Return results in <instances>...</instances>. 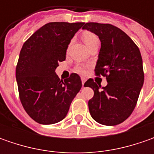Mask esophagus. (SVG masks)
I'll return each instance as SVG.
<instances>
[{"label": "esophagus", "instance_id": "34e87169", "mask_svg": "<svg viewBox=\"0 0 154 154\" xmlns=\"http://www.w3.org/2000/svg\"><path fill=\"white\" fill-rule=\"evenodd\" d=\"M81 81H82V86H84V84H85V82H86V78H81Z\"/></svg>", "mask_w": 154, "mask_h": 154}]
</instances>
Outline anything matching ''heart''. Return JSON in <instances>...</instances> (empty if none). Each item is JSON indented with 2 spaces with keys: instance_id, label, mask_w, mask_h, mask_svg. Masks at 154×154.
Segmentation results:
<instances>
[{
  "instance_id": "b5f03b06",
  "label": "heart",
  "mask_w": 154,
  "mask_h": 154,
  "mask_svg": "<svg viewBox=\"0 0 154 154\" xmlns=\"http://www.w3.org/2000/svg\"><path fill=\"white\" fill-rule=\"evenodd\" d=\"M82 39L84 41V43L86 44V46L88 47L90 45H92V43L98 41V37L94 34V33L91 32H85L82 34ZM75 71L79 74H85L86 73V66L79 64L75 67Z\"/></svg>"
}]
</instances>
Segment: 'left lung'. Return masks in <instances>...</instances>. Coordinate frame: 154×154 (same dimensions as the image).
Listing matches in <instances>:
<instances>
[{
  "label": "left lung",
  "instance_id": "1",
  "mask_svg": "<svg viewBox=\"0 0 154 154\" xmlns=\"http://www.w3.org/2000/svg\"><path fill=\"white\" fill-rule=\"evenodd\" d=\"M82 29L96 34L101 42L95 72L105 76L108 83L104 87L92 79L85 83L84 86L94 92L88 101L90 114L100 124L117 125L133 112L144 83L139 48L126 33L112 25L90 22Z\"/></svg>",
  "mask_w": 154,
  "mask_h": 154
}]
</instances>
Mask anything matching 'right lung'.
Here are the masks:
<instances>
[{
	"mask_svg": "<svg viewBox=\"0 0 154 154\" xmlns=\"http://www.w3.org/2000/svg\"><path fill=\"white\" fill-rule=\"evenodd\" d=\"M85 23L51 22L39 28L22 46L16 67L21 103L40 124L62 121L82 86L80 77L71 74L60 80L58 62L66 59L71 39Z\"/></svg>",
	"mask_w": 154,
	"mask_h": 154,
	"instance_id": "right-lung-1",
	"label": "right lung"
}]
</instances>
